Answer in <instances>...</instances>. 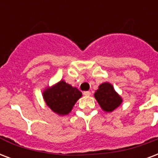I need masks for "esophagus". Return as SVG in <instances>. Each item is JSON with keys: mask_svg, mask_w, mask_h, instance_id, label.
I'll use <instances>...</instances> for the list:
<instances>
[{"mask_svg": "<svg viewBox=\"0 0 158 158\" xmlns=\"http://www.w3.org/2000/svg\"><path fill=\"white\" fill-rule=\"evenodd\" d=\"M84 94L85 95V96H89V95L91 94V92H90V91H84Z\"/></svg>", "mask_w": 158, "mask_h": 158, "instance_id": "esophagus-1", "label": "esophagus"}]
</instances>
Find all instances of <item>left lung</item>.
<instances>
[{
    "instance_id": "8db88e82",
    "label": "left lung",
    "mask_w": 158,
    "mask_h": 158,
    "mask_svg": "<svg viewBox=\"0 0 158 158\" xmlns=\"http://www.w3.org/2000/svg\"><path fill=\"white\" fill-rule=\"evenodd\" d=\"M94 97L101 108L106 112H112L122 103V98L108 83L101 84L99 89L95 92Z\"/></svg>"
}]
</instances>
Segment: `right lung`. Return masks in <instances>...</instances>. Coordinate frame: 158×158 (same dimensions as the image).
Masks as SVG:
<instances>
[{
    "instance_id": "add662e5",
    "label": "right lung",
    "mask_w": 158,
    "mask_h": 158,
    "mask_svg": "<svg viewBox=\"0 0 158 158\" xmlns=\"http://www.w3.org/2000/svg\"><path fill=\"white\" fill-rule=\"evenodd\" d=\"M45 103L53 111L60 115H66L82 96V93L64 81H60L43 93Z\"/></svg>"
}]
</instances>
